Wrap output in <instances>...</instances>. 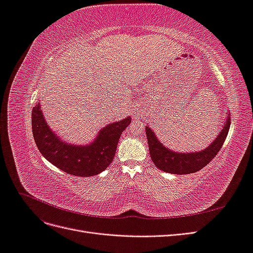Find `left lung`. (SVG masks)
Listing matches in <instances>:
<instances>
[{"mask_svg":"<svg viewBox=\"0 0 253 253\" xmlns=\"http://www.w3.org/2000/svg\"><path fill=\"white\" fill-rule=\"evenodd\" d=\"M229 127H230V112H227L223 127L208 147L201 151L185 153L167 148L157 138L155 132L147 126L145 134H147L151 159L160 171L167 173L181 175L200 171L215 157L226 140Z\"/></svg>","mask_w":253,"mask_h":253,"instance_id":"left-lung-1","label":"left lung"}]
</instances>
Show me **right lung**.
I'll return each mask as SVG.
<instances>
[{
    "label": "right lung",
    "mask_w": 253,
    "mask_h": 253,
    "mask_svg": "<svg viewBox=\"0 0 253 253\" xmlns=\"http://www.w3.org/2000/svg\"><path fill=\"white\" fill-rule=\"evenodd\" d=\"M131 117L111 122L89 143L74 144L65 141L49 127L40 100L33 108L32 125L35 142L45 159L63 172L88 177L100 174L110 166L116 153L121 133L131 124Z\"/></svg>",
    "instance_id": "add662e5"
}]
</instances>
